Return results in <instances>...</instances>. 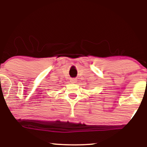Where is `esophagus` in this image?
I'll list each match as a JSON object with an SVG mask.
<instances>
[{
  "instance_id": "esophagus-1",
  "label": "esophagus",
  "mask_w": 147,
  "mask_h": 147,
  "mask_svg": "<svg viewBox=\"0 0 147 147\" xmlns=\"http://www.w3.org/2000/svg\"><path fill=\"white\" fill-rule=\"evenodd\" d=\"M77 79H76V78H71V80H70V82H71V83H73V84H76V82H77Z\"/></svg>"
}]
</instances>
